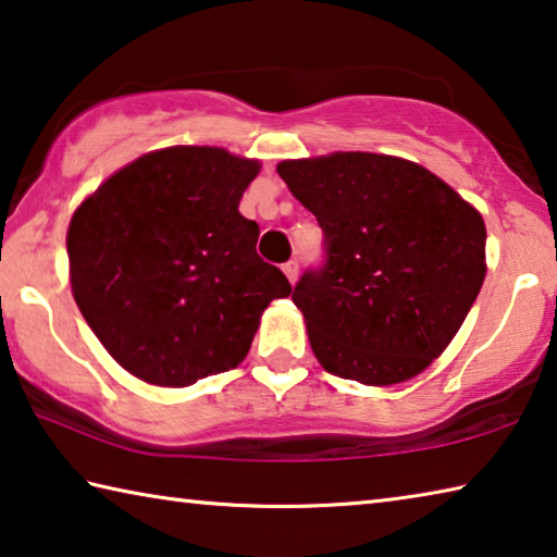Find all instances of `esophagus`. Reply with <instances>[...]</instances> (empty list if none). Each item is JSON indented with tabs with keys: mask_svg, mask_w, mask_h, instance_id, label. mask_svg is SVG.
<instances>
[{
	"mask_svg": "<svg viewBox=\"0 0 557 557\" xmlns=\"http://www.w3.org/2000/svg\"><path fill=\"white\" fill-rule=\"evenodd\" d=\"M282 270H285V275H287V280L292 282V285H295L297 275H299V262L297 260H289V262H285V265H282Z\"/></svg>",
	"mask_w": 557,
	"mask_h": 557,
	"instance_id": "obj_1",
	"label": "esophagus"
}]
</instances>
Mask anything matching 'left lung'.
<instances>
[{"instance_id": "1", "label": "left lung", "mask_w": 557, "mask_h": 557, "mask_svg": "<svg viewBox=\"0 0 557 557\" xmlns=\"http://www.w3.org/2000/svg\"><path fill=\"white\" fill-rule=\"evenodd\" d=\"M277 174L324 233L322 265L292 292L319 363L366 385L425 371L482 289L479 211L398 157L336 152L282 162Z\"/></svg>"}]
</instances>
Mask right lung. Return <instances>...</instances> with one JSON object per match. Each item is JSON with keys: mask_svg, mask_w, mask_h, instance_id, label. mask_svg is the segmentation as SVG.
<instances>
[{"mask_svg": "<svg viewBox=\"0 0 557 557\" xmlns=\"http://www.w3.org/2000/svg\"><path fill=\"white\" fill-rule=\"evenodd\" d=\"M260 164L169 147L120 169L69 228L75 305L112 358L154 385H191L248 354L260 314L292 287L256 250L240 196Z\"/></svg>", "mask_w": 557, "mask_h": 557, "instance_id": "right-lung-1", "label": "right lung"}]
</instances>
